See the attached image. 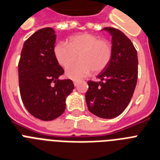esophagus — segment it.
Instances as JSON below:
<instances>
[{"label": "esophagus", "mask_w": 160, "mask_h": 160, "mask_svg": "<svg viewBox=\"0 0 160 160\" xmlns=\"http://www.w3.org/2000/svg\"><path fill=\"white\" fill-rule=\"evenodd\" d=\"M73 83L74 84H75V86H76L78 84V80H73Z\"/></svg>", "instance_id": "1"}]
</instances>
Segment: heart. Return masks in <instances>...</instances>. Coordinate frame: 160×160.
<instances>
[{
    "mask_svg": "<svg viewBox=\"0 0 160 160\" xmlns=\"http://www.w3.org/2000/svg\"><path fill=\"white\" fill-rule=\"evenodd\" d=\"M79 54L80 60L73 64ZM54 55L62 67H67V76L78 79L88 76L91 71L95 73L108 66L112 56V48L108 40L95 34L82 33L70 38L69 43L58 42L54 48Z\"/></svg>",
    "mask_w": 160,
    "mask_h": 160,
    "instance_id": "b5f03b06",
    "label": "heart"
}]
</instances>
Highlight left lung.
<instances>
[{"label": "left lung", "instance_id": "1", "mask_svg": "<svg viewBox=\"0 0 160 160\" xmlns=\"http://www.w3.org/2000/svg\"><path fill=\"white\" fill-rule=\"evenodd\" d=\"M103 29L112 36V56L98 76L101 81H88L85 100L90 112L102 118H113L132 99L138 77V58L133 43L122 31L111 27Z\"/></svg>", "mask_w": 160, "mask_h": 160}]
</instances>
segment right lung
<instances>
[{
	"mask_svg": "<svg viewBox=\"0 0 160 160\" xmlns=\"http://www.w3.org/2000/svg\"><path fill=\"white\" fill-rule=\"evenodd\" d=\"M55 32L41 28L24 43L19 62V92L31 115L52 121L62 115L66 98L74 89L72 80H60L64 74L54 55Z\"/></svg>",
	"mask_w": 160,
	"mask_h": 160,
	"instance_id": "right-lung-1",
	"label": "right lung"
}]
</instances>
